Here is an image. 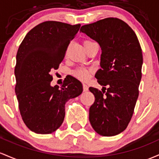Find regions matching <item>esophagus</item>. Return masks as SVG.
I'll return each instance as SVG.
<instances>
[{
  "instance_id": "obj_1",
  "label": "esophagus",
  "mask_w": 159,
  "mask_h": 159,
  "mask_svg": "<svg viewBox=\"0 0 159 159\" xmlns=\"http://www.w3.org/2000/svg\"><path fill=\"white\" fill-rule=\"evenodd\" d=\"M88 90H89L88 85H85V84H83V91H84V92H87Z\"/></svg>"
}]
</instances>
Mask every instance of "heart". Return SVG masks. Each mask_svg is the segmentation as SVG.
<instances>
[{
	"mask_svg": "<svg viewBox=\"0 0 159 159\" xmlns=\"http://www.w3.org/2000/svg\"><path fill=\"white\" fill-rule=\"evenodd\" d=\"M88 41L89 40H86L85 42H88ZM90 70L85 68H79L74 72L75 76L80 80H83V81H86L89 78V76H90Z\"/></svg>",
	"mask_w": 159,
	"mask_h": 159,
	"instance_id": "b5f03b06",
	"label": "heart"
}]
</instances>
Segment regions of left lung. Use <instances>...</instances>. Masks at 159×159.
I'll return each mask as SVG.
<instances>
[{
    "instance_id": "obj_1",
    "label": "left lung",
    "mask_w": 159,
    "mask_h": 159,
    "mask_svg": "<svg viewBox=\"0 0 159 159\" xmlns=\"http://www.w3.org/2000/svg\"><path fill=\"white\" fill-rule=\"evenodd\" d=\"M80 31L98 43L101 48V69L95 77L103 89L101 92L89 88L95 98L89 109V121L98 134L115 136L127 128L138 98L141 47L131 27L117 18L85 25Z\"/></svg>"
}]
</instances>
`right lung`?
<instances>
[{
    "label": "right lung",
    "instance_id": "obj_1",
    "mask_svg": "<svg viewBox=\"0 0 159 159\" xmlns=\"http://www.w3.org/2000/svg\"><path fill=\"white\" fill-rule=\"evenodd\" d=\"M80 24L47 21L28 32L16 55L15 92L23 122L33 132L47 134L61 125L65 103L83 92L76 78H67L61 87L52 86L50 73L59 67L70 41Z\"/></svg>",
    "mask_w": 159,
    "mask_h": 159
}]
</instances>
